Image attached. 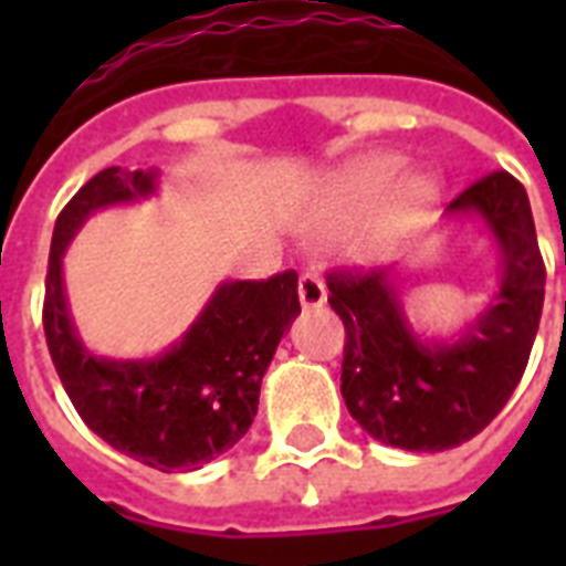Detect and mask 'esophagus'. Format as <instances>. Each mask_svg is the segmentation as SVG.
<instances>
[{
	"instance_id": "obj_1",
	"label": "esophagus",
	"mask_w": 566,
	"mask_h": 566,
	"mask_svg": "<svg viewBox=\"0 0 566 566\" xmlns=\"http://www.w3.org/2000/svg\"><path fill=\"white\" fill-rule=\"evenodd\" d=\"M296 291H300L302 308H319L326 302V284H323L317 273H302Z\"/></svg>"
}]
</instances>
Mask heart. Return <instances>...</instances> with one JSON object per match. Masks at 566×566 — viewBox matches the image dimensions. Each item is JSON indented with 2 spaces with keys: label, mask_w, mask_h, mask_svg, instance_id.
I'll return each instance as SVG.
<instances>
[{
  "label": "heart",
  "mask_w": 566,
  "mask_h": 566,
  "mask_svg": "<svg viewBox=\"0 0 566 566\" xmlns=\"http://www.w3.org/2000/svg\"><path fill=\"white\" fill-rule=\"evenodd\" d=\"M402 167L405 161L399 155H370V158H361V161L344 167L328 188L332 211H358V208L378 202L387 190L394 188ZM431 196H434V181L429 176H413L402 185L405 208L426 205Z\"/></svg>",
  "instance_id": "heart-1"
}]
</instances>
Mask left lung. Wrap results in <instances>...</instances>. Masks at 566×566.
<instances>
[{
  "label": "left lung",
  "instance_id": "obj_1",
  "mask_svg": "<svg viewBox=\"0 0 566 566\" xmlns=\"http://www.w3.org/2000/svg\"><path fill=\"white\" fill-rule=\"evenodd\" d=\"M447 213H479L502 255L493 302L455 344H422L405 319L394 270H332L328 305L344 319L340 394L387 447L443 452L475 438L514 394L544 311L546 266L526 188L496 170Z\"/></svg>",
  "mask_w": 566,
  "mask_h": 566
}]
</instances>
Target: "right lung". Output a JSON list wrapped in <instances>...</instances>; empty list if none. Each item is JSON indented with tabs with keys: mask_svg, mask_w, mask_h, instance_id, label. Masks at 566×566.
I'll use <instances>...</instances> for the list:
<instances>
[{
	"mask_svg": "<svg viewBox=\"0 0 566 566\" xmlns=\"http://www.w3.org/2000/svg\"><path fill=\"white\" fill-rule=\"evenodd\" d=\"M155 193V172H96L57 213L43 300V332L70 402L105 443L161 473L199 470L249 431L261 378L300 314L296 273L226 282L179 344L149 361H111L87 353L64 296L70 240L99 208Z\"/></svg>",
	"mask_w": 566,
	"mask_h": 566,
	"instance_id": "obj_1",
	"label": "right lung"
}]
</instances>
